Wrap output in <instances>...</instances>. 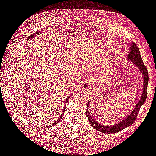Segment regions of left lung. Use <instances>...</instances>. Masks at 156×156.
Returning <instances> with one entry per match:
<instances>
[{
  "label": "left lung",
  "mask_w": 156,
  "mask_h": 156,
  "mask_svg": "<svg viewBox=\"0 0 156 156\" xmlns=\"http://www.w3.org/2000/svg\"><path fill=\"white\" fill-rule=\"evenodd\" d=\"M128 59L131 60L134 64H136V66L140 69V70L142 72L143 75V81H144V85H143V91L142 93V96L140 99V101H139L138 104L136 105L134 110L131 112L126 119L124 120H122L120 123L116 124V125L112 126H105L101 124L97 123V122L93 120V118L90 115L88 110L87 111V115L88 116V120L90 123L92 125V126L94 129L96 130L103 132L105 133H114L119 132L122 129H124L126 127L130 126L133 122L135 121L136 117L139 114V111L140 110V107L145 102L146 97H147V90H148V79H149V75L148 69L145 66V65L143 63V61L141 58L140 53L139 51V49L138 48L137 45L135 44L134 42L132 43L131 46V51L128 55Z\"/></svg>",
  "instance_id": "1"
}]
</instances>
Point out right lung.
I'll list each match as a JSON object with an SVG mask.
<instances>
[{
    "label": "right lung",
    "instance_id": "obj_1",
    "mask_svg": "<svg viewBox=\"0 0 156 156\" xmlns=\"http://www.w3.org/2000/svg\"><path fill=\"white\" fill-rule=\"evenodd\" d=\"M32 37V36H30V37ZM69 98H70L69 97V98H68L67 99V100H66V103H65V105H66V103H67V102L68 101V100H69ZM62 116H61L60 117V119H58L57 120H56V122H55V123H53V124H51V126H48V127H52V126H55V124H56V123H58V122H59V121L60 120V119H61V118H62Z\"/></svg>",
    "mask_w": 156,
    "mask_h": 156
}]
</instances>
